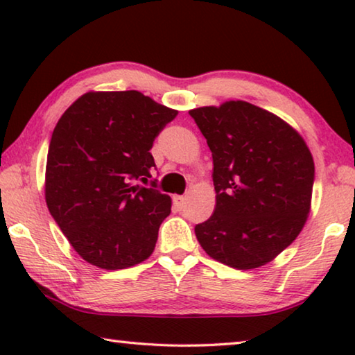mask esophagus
<instances>
[{
    "label": "esophagus",
    "instance_id": "esophagus-1",
    "mask_svg": "<svg viewBox=\"0 0 355 355\" xmlns=\"http://www.w3.org/2000/svg\"><path fill=\"white\" fill-rule=\"evenodd\" d=\"M184 203H186V199L183 196H173V205L177 207V209H183Z\"/></svg>",
    "mask_w": 355,
    "mask_h": 355
}]
</instances>
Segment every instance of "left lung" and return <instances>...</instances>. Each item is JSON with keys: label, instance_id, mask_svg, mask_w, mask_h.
<instances>
[{"label": "left lung", "instance_id": "1", "mask_svg": "<svg viewBox=\"0 0 355 355\" xmlns=\"http://www.w3.org/2000/svg\"><path fill=\"white\" fill-rule=\"evenodd\" d=\"M213 155L214 213L196 225L202 249L255 269L285 250L307 222L315 163L290 123L243 100L189 111Z\"/></svg>", "mask_w": 355, "mask_h": 355}]
</instances>
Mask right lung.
<instances>
[{"label": "right lung", "mask_w": 355, "mask_h": 355, "mask_svg": "<svg viewBox=\"0 0 355 355\" xmlns=\"http://www.w3.org/2000/svg\"><path fill=\"white\" fill-rule=\"evenodd\" d=\"M177 114L137 91H91L58 120L45 200L83 260L117 271L152 255L172 200L133 182L152 178L150 148Z\"/></svg>", "instance_id": "obj_1"}]
</instances>
